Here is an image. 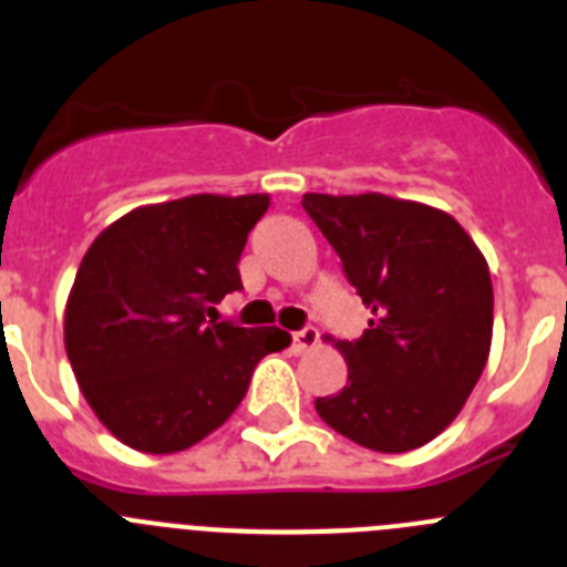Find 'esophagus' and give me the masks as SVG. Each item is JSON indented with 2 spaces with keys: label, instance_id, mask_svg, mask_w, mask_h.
<instances>
[{
  "label": "esophagus",
  "instance_id": "esophagus-1",
  "mask_svg": "<svg viewBox=\"0 0 567 567\" xmlns=\"http://www.w3.org/2000/svg\"><path fill=\"white\" fill-rule=\"evenodd\" d=\"M318 340H320L318 329H312V327L300 329V332L292 334V349L298 354L300 352H309V349H315V346H318Z\"/></svg>",
  "mask_w": 567,
  "mask_h": 567
}]
</instances>
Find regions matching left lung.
Returning <instances> with one entry per match:
<instances>
[{"label":"left lung","instance_id":"1","mask_svg":"<svg viewBox=\"0 0 567 567\" xmlns=\"http://www.w3.org/2000/svg\"><path fill=\"white\" fill-rule=\"evenodd\" d=\"M303 209L372 309L363 338L338 340L349 380L315 409L363 449H420L463 412L488 360L494 289L485 255L429 204L307 193Z\"/></svg>","mask_w":567,"mask_h":567}]
</instances>
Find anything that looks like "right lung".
Listing matches in <instances>:
<instances>
[{"mask_svg":"<svg viewBox=\"0 0 567 567\" xmlns=\"http://www.w3.org/2000/svg\"><path fill=\"white\" fill-rule=\"evenodd\" d=\"M269 195H187L135 207L90 244L64 307V349L102 425L144 454L202 443L247 394L255 365L292 343L233 327L215 303Z\"/></svg>","mask_w":567,"mask_h":567,"instance_id":"add662e5","label":"right lung"}]
</instances>
